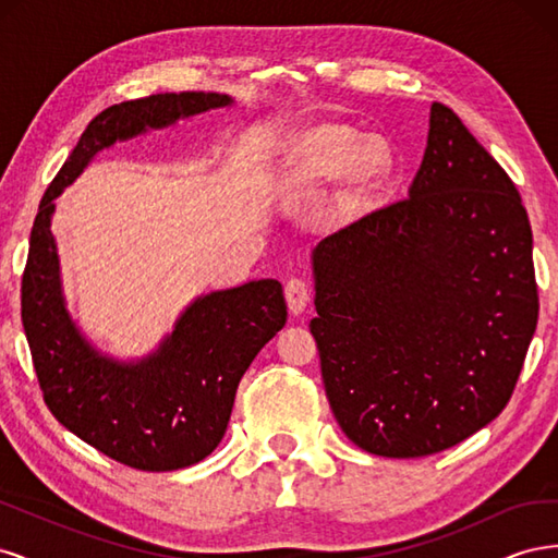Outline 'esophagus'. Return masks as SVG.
Returning a JSON list of instances; mask_svg holds the SVG:
<instances>
[{"label":"esophagus","instance_id":"obj_1","mask_svg":"<svg viewBox=\"0 0 558 558\" xmlns=\"http://www.w3.org/2000/svg\"><path fill=\"white\" fill-rule=\"evenodd\" d=\"M283 293H286V302H289V310L293 314L305 312L307 302H310V286H307L305 279H300V277L289 279V281H286Z\"/></svg>","mask_w":558,"mask_h":558}]
</instances>
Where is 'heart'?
Instances as JSON below:
<instances>
[{"label": "heart", "instance_id": "heart-1", "mask_svg": "<svg viewBox=\"0 0 558 558\" xmlns=\"http://www.w3.org/2000/svg\"><path fill=\"white\" fill-rule=\"evenodd\" d=\"M391 158L379 144H367L363 134L349 128L326 125L310 132L298 148L293 177L302 183H320L347 177L356 167V179L369 183L381 177Z\"/></svg>", "mask_w": 558, "mask_h": 558}]
</instances>
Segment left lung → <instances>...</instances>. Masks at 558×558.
Instances as JSON below:
<instances>
[{"label":"left lung","mask_w":558,"mask_h":558,"mask_svg":"<svg viewBox=\"0 0 558 558\" xmlns=\"http://www.w3.org/2000/svg\"><path fill=\"white\" fill-rule=\"evenodd\" d=\"M312 335L353 445L421 459L505 410L537 326L533 232L508 172L433 102L410 195L314 248Z\"/></svg>","instance_id":"1"}]
</instances>
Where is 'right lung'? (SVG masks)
<instances>
[{"label":"right lung","instance_id":"1","mask_svg":"<svg viewBox=\"0 0 558 558\" xmlns=\"http://www.w3.org/2000/svg\"><path fill=\"white\" fill-rule=\"evenodd\" d=\"M230 102L218 93H165L97 113L46 189L29 234L21 314L44 402L83 442L146 472L199 463L223 440L240 379L286 324L281 283L260 279L199 298L154 356L118 363L99 356L64 310L50 216L97 150Z\"/></svg>","mask_w":558,"mask_h":558}]
</instances>
